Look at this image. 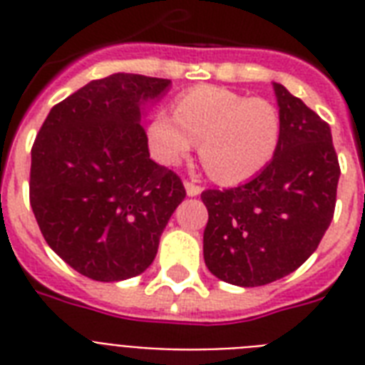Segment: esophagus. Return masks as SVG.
<instances>
[{
  "label": "esophagus",
  "instance_id": "34e87169",
  "mask_svg": "<svg viewBox=\"0 0 365 365\" xmlns=\"http://www.w3.org/2000/svg\"><path fill=\"white\" fill-rule=\"evenodd\" d=\"M185 191H187L189 197H197V195H199L202 189H200V185H197V183L185 180Z\"/></svg>",
  "mask_w": 365,
  "mask_h": 365
}]
</instances>
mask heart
I'll use <instances>...</instances> for the list:
<instances>
[{
	"mask_svg": "<svg viewBox=\"0 0 365 365\" xmlns=\"http://www.w3.org/2000/svg\"><path fill=\"white\" fill-rule=\"evenodd\" d=\"M151 153L176 165L200 142V159L214 180L240 183L265 168L280 142L277 108L229 88L200 85L176 100L174 115L155 113L148 126Z\"/></svg>",
	"mask_w": 365,
	"mask_h": 365,
	"instance_id": "b5f03b06",
	"label": "heart"
}]
</instances>
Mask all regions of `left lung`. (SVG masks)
I'll return each instance as SVG.
<instances>
[{"label": "left lung", "instance_id": "1", "mask_svg": "<svg viewBox=\"0 0 365 365\" xmlns=\"http://www.w3.org/2000/svg\"><path fill=\"white\" fill-rule=\"evenodd\" d=\"M277 153L250 182L206 189L205 261L220 280L265 286L305 263L334 220L339 160L331 130L282 85Z\"/></svg>", "mask_w": 365, "mask_h": 365}]
</instances>
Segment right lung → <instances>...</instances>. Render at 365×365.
Instances as JSON below:
<instances>
[{"instance_id":"add662e5","label":"right lung","mask_w":365,"mask_h":365,"mask_svg":"<svg viewBox=\"0 0 365 365\" xmlns=\"http://www.w3.org/2000/svg\"><path fill=\"white\" fill-rule=\"evenodd\" d=\"M168 79L113 73L54 106L31 145L30 205L47 244L100 282L153 263L172 212L185 199L176 172L149 159L142 108Z\"/></svg>"}]
</instances>
